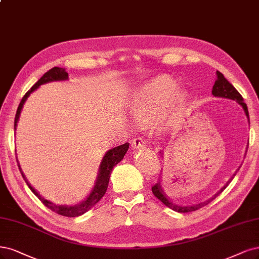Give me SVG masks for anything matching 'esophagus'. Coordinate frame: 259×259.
Instances as JSON below:
<instances>
[{"mask_svg": "<svg viewBox=\"0 0 259 259\" xmlns=\"http://www.w3.org/2000/svg\"><path fill=\"white\" fill-rule=\"evenodd\" d=\"M144 146H145V138L144 137H136L132 142V147L133 148L138 149V148H141V147H144Z\"/></svg>", "mask_w": 259, "mask_h": 259, "instance_id": "34e87169", "label": "esophagus"}]
</instances>
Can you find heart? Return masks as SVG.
Instances as JSON below:
<instances>
[{"instance_id":"1","label":"heart","mask_w":259,"mask_h":259,"mask_svg":"<svg viewBox=\"0 0 259 259\" xmlns=\"http://www.w3.org/2000/svg\"><path fill=\"white\" fill-rule=\"evenodd\" d=\"M177 89V82L167 76L157 77L142 85L134 95L130 106L133 121L139 126L154 122L162 114ZM185 99L186 95L183 92H177L174 97L178 104H182Z\"/></svg>"}]
</instances>
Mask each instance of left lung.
<instances>
[{"label":"left lung","mask_w":259,"mask_h":259,"mask_svg":"<svg viewBox=\"0 0 259 259\" xmlns=\"http://www.w3.org/2000/svg\"><path fill=\"white\" fill-rule=\"evenodd\" d=\"M217 75H218V78L215 80L214 84H213V88H212V94L214 96H219V97H226V99H230V100H234V101H237L240 105L242 106V108L246 114L247 117V120H248V123H249V117H248V110H247V106L246 104L244 103L243 99L241 94H240L235 87L231 84L230 82H228V80L224 77V75H223L222 73L220 72H217ZM236 176V175H235ZM231 180H229L224 186L222 187V189L214 195L212 196V197L210 199H208L207 201L204 202H200V203H197V204H193V206H185V207H182V206H177V204H174L172 202H170L168 200V198L166 197V196L164 195V192L162 190V185H160V180H158V182L152 186V193L154 194V196L156 198H158L160 201H162L164 204H166V206L168 208H170L177 212H181V213H185V212H192V211H196L198 210L202 207L206 206V204H208L209 202H211L213 199H214L219 194H221L223 191H224L227 185L230 183Z\"/></svg>","instance_id":"1"}]
</instances>
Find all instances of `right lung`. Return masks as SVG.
<instances>
[{
  "label": "right lung",
  "mask_w": 259,
  "mask_h": 259,
  "mask_svg": "<svg viewBox=\"0 0 259 259\" xmlns=\"http://www.w3.org/2000/svg\"><path fill=\"white\" fill-rule=\"evenodd\" d=\"M67 78H68V73L65 72L64 68H61V67H53V68L49 69L47 73H45L38 81L24 94L19 106H18L16 117H15V130L17 126L18 119H19L22 106H23L25 100L28 99V96L30 95L31 92L36 90L39 85H41L44 83H47L50 81H57V80H66ZM128 147H130V144L128 142H125L124 145L115 147V148L109 150L108 152L106 153V155L104 156V158L102 160V164L100 167V174H99V177H97V181L95 183V186H94L92 193L89 195V197L87 199H84L82 202H80L78 204H75V206H58V204L52 203V202L45 199L44 197H41V196L30 185L28 180L25 179V177L20 169V166H18V167H19V170L22 175V178L24 179L25 183L28 184L30 190L35 195H36V197L45 204V206H46L48 209H50L51 211L58 213V214H60V215L67 217V218H75V217H79V215L83 214V213H85L92 207H94L95 204L103 198V196L105 195V193L107 191V187H108L109 178H110L112 169L119 162H121L124 155H125V153L127 152Z\"/></svg>",
  "instance_id": "obj_1"
}]
</instances>
